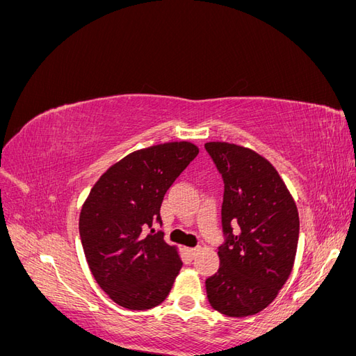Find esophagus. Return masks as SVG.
I'll return each mask as SVG.
<instances>
[{
	"label": "esophagus",
	"mask_w": 356,
	"mask_h": 356,
	"mask_svg": "<svg viewBox=\"0 0 356 356\" xmlns=\"http://www.w3.org/2000/svg\"><path fill=\"white\" fill-rule=\"evenodd\" d=\"M186 251H187V254H188L190 257H196L200 250H199V248H187Z\"/></svg>",
	"instance_id": "34e87169"
}]
</instances>
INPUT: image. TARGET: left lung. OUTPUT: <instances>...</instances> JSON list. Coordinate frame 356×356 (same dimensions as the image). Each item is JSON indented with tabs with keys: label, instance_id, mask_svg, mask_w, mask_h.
<instances>
[{
	"label": "left lung",
	"instance_id": "1",
	"mask_svg": "<svg viewBox=\"0 0 356 356\" xmlns=\"http://www.w3.org/2000/svg\"><path fill=\"white\" fill-rule=\"evenodd\" d=\"M204 148L224 181V243L218 272L207 279L208 300L225 316L255 315L276 298L293 270L298 211L270 161L234 144L208 143Z\"/></svg>",
	"mask_w": 356,
	"mask_h": 356
}]
</instances>
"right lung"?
<instances>
[{"label":"right lung","instance_id":"1","mask_svg":"<svg viewBox=\"0 0 356 356\" xmlns=\"http://www.w3.org/2000/svg\"><path fill=\"white\" fill-rule=\"evenodd\" d=\"M197 154L186 141L138 149L106 170L86 199L79 222L86 260L118 306L153 309L170 293L182 261L153 224H161L168 188Z\"/></svg>","mask_w":356,"mask_h":356}]
</instances>
